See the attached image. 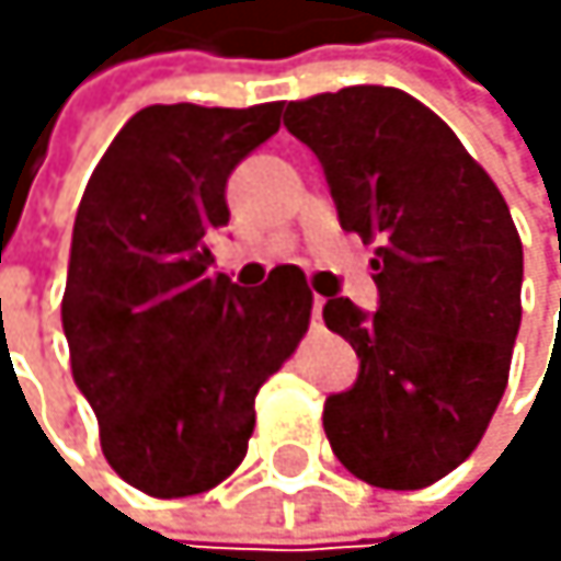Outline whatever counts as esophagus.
<instances>
[{
  "label": "esophagus",
  "mask_w": 561,
  "mask_h": 561,
  "mask_svg": "<svg viewBox=\"0 0 561 561\" xmlns=\"http://www.w3.org/2000/svg\"><path fill=\"white\" fill-rule=\"evenodd\" d=\"M322 302H327V299H322V296H312V322L322 319Z\"/></svg>",
  "instance_id": "esophagus-1"
}]
</instances>
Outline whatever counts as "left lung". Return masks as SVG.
<instances>
[{"instance_id":"1","label":"left lung","mask_w":561,"mask_h":561,"mask_svg":"<svg viewBox=\"0 0 561 561\" xmlns=\"http://www.w3.org/2000/svg\"><path fill=\"white\" fill-rule=\"evenodd\" d=\"M346 231L377 242V312L343 296L322 319L359 356L322 427L350 474L414 491L478 447L522 327V239L502 191L434 111L397 87L286 103Z\"/></svg>"}]
</instances>
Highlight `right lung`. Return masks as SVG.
I'll use <instances>...</instances> for the list:
<instances>
[{
	"label": "right lung",
	"mask_w": 561,
	"mask_h": 561,
	"mask_svg": "<svg viewBox=\"0 0 561 561\" xmlns=\"http://www.w3.org/2000/svg\"><path fill=\"white\" fill-rule=\"evenodd\" d=\"M283 103H154L100 158L73 221L62 333L103 458L154 499L202 494L242 465L255 393L309 330L289 265L249 296L211 272L225 187L278 130Z\"/></svg>",
	"instance_id": "add662e5"
}]
</instances>
